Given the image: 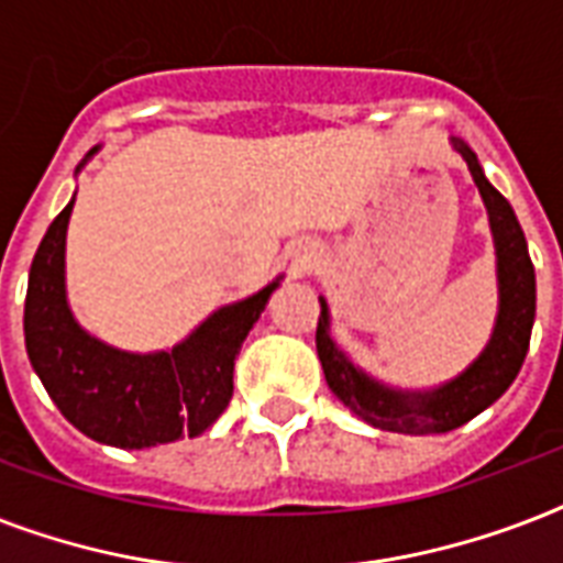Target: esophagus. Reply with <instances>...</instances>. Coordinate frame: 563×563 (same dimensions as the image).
<instances>
[{
  "mask_svg": "<svg viewBox=\"0 0 563 563\" xmlns=\"http://www.w3.org/2000/svg\"><path fill=\"white\" fill-rule=\"evenodd\" d=\"M312 256H316V251L312 247H300V251H295V268H307L309 263H312Z\"/></svg>",
  "mask_w": 563,
  "mask_h": 563,
  "instance_id": "obj_1",
  "label": "esophagus"
}]
</instances>
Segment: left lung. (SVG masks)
Masks as SVG:
<instances>
[{
    "label": "left lung",
    "mask_w": 563,
    "mask_h": 563,
    "mask_svg": "<svg viewBox=\"0 0 563 563\" xmlns=\"http://www.w3.org/2000/svg\"><path fill=\"white\" fill-rule=\"evenodd\" d=\"M453 148L471 169L473 184L479 187L485 210H488L494 254H497V291L499 307L494 333L485 351L459 376L435 385V388H394L353 365L347 353L330 335V307L324 295H318L321 318H318L316 347L327 385L347 409L365 423L400 435H441L450 429L464 427L479 411L508 391L520 374L529 351L534 324V265L520 221L511 203L490 187L476 154L467 143L453 140Z\"/></svg>",
    "instance_id": "left-lung-1"
}]
</instances>
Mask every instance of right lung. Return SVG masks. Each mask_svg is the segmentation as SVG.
<instances>
[{
  "instance_id": "add662e5",
  "label": "right lung",
  "mask_w": 563,
  "mask_h": 563,
  "mask_svg": "<svg viewBox=\"0 0 563 563\" xmlns=\"http://www.w3.org/2000/svg\"><path fill=\"white\" fill-rule=\"evenodd\" d=\"M99 152L92 148L84 163ZM66 203L48 224L29 272L25 351L31 368L69 423L99 444L122 450L201 435L228 409L233 365L283 277L207 316L172 351L131 353L90 335L66 300Z\"/></svg>"
}]
</instances>
